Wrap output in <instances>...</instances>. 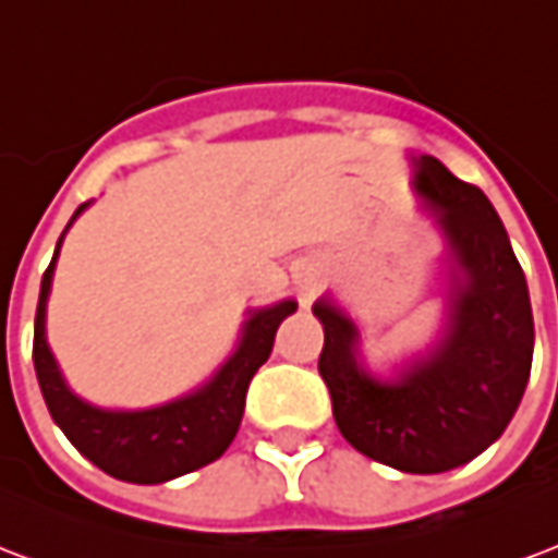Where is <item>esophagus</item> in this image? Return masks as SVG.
Wrapping results in <instances>:
<instances>
[{
    "instance_id": "obj_1",
    "label": "esophagus",
    "mask_w": 558,
    "mask_h": 558,
    "mask_svg": "<svg viewBox=\"0 0 558 558\" xmlns=\"http://www.w3.org/2000/svg\"><path fill=\"white\" fill-rule=\"evenodd\" d=\"M303 288H306V294H315V291H318V282H315V279H308Z\"/></svg>"
}]
</instances>
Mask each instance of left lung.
Wrapping results in <instances>:
<instances>
[{
	"label": "left lung",
	"mask_w": 558,
	"mask_h": 558,
	"mask_svg": "<svg viewBox=\"0 0 558 558\" xmlns=\"http://www.w3.org/2000/svg\"><path fill=\"white\" fill-rule=\"evenodd\" d=\"M413 186L451 258L440 341L396 377H377L356 356V324L329 300L312 312L324 324L318 372L341 437L372 461L430 475L473 461L506 430L530 380L535 324L526 276L487 195L437 157H418Z\"/></svg>",
	"instance_id": "left-lung-1"
}]
</instances>
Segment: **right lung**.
I'll return each mask as SVG.
<instances>
[{
    "label": "right lung",
    "instance_id": "1",
    "mask_svg": "<svg viewBox=\"0 0 558 558\" xmlns=\"http://www.w3.org/2000/svg\"><path fill=\"white\" fill-rule=\"evenodd\" d=\"M85 207L88 202L76 207L73 219L80 217ZM62 238H59V246H62ZM59 246H56V255H59ZM56 255L40 282L32 360H35L47 410L56 418V425L64 430V437L104 473L116 475L121 482H133V485H160V482L193 473L198 466L217 461L238 434L252 374L267 363V356L274 351L276 329L296 308L294 300H282L270 308L252 312L250 320L243 324L238 351L231 353L229 363L190 396L174 398L169 404L150 410H104L76 398L68 389L44 336V315H47Z\"/></svg>",
    "mask_w": 558,
    "mask_h": 558
}]
</instances>
